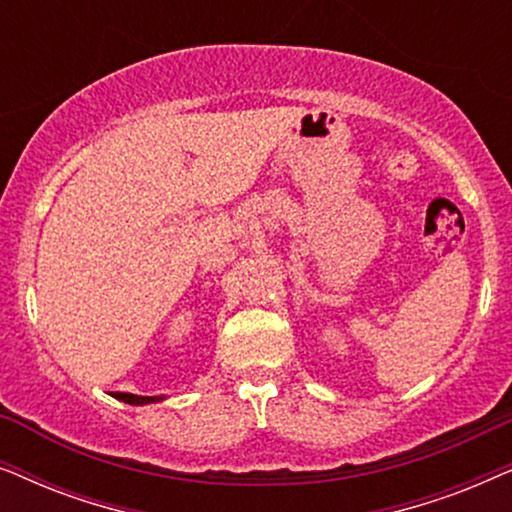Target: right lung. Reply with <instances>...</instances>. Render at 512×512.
Here are the masks:
<instances>
[{
    "label": "right lung",
    "instance_id": "obj_1",
    "mask_svg": "<svg viewBox=\"0 0 512 512\" xmlns=\"http://www.w3.org/2000/svg\"><path fill=\"white\" fill-rule=\"evenodd\" d=\"M118 401H125L130 405H144V403H156L160 401V396H135V394H121V391H116L114 394Z\"/></svg>",
    "mask_w": 512,
    "mask_h": 512
}]
</instances>
